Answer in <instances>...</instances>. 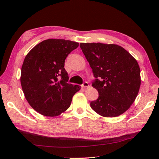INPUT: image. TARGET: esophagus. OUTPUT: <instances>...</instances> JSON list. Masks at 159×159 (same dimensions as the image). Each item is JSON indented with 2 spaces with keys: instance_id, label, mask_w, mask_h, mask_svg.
<instances>
[{
  "instance_id": "34e87169",
  "label": "esophagus",
  "mask_w": 159,
  "mask_h": 159,
  "mask_svg": "<svg viewBox=\"0 0 159 159\" xmlns=\"http://www.w3.org/2000/svg\"><path fill=\"white\" fill-rule=\"evenodd\" d=\"M82 87L84 88H88L90 87V85H89V84L87 82H85L82 85Z\"/></svg>"
}]
</instances>
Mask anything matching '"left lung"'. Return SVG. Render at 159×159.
<instances>
[{"label":"left lung","mask_w":159,"mask_h":159,"mask_svg":"<svg viewBox=\"0 0 159 159\" xmlns=\"http://www.w3.org/2000/svg\"><path fill=\"white\" fill-rule=\"evenodd\" d=\"M80 48L92 69V86L98 92L90 102L96 113L114 117L129 109L137 97L141 84L137 61L121 46L102 43H81Z\"/></svg>","instance_id":"left-lung-1"}]
</instances>
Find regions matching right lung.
Masks as SVG:
<instances>
[{"label":"right lung","instance_id":"1","mask_svg":"<svg viewBox=\"0 0 159 159\" xmlns=\"http://www.w3.org/2000/svg\"><path fill=\"white\" fill-rule=\"evenodd\" d=\"M79 43L63 39H48L35 46L25 57L21 84L30 105L40 114L56 117L69 109L81 88L68 84L65 60Z\"/></svg>","mask_w":159,"mask_h":159}]
</instances>
